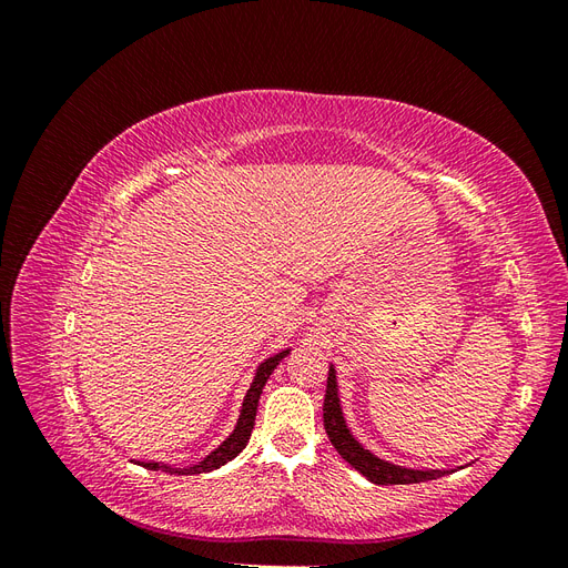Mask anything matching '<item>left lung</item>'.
Returning a JSON list of instances; mask_svg holds the SVG:
<instances>
[{
  "instance_id": "8db88e82",
  "label": "left lung",
  "mask_w": 568,
  "mask_h": 568,
  "mask_svg": "<svg viewBox=\"0 0 568 568\" xmlns=\"http://www.w3.org/2000/svg\"><path fill=\"white\" fill-rule=\"evenodd\" d=\"M324 428L329 436L336 453L346 459L353 469H357L372 484L379 486H405V484H422V480H436L445 474H453V469H409L400 464L386 462L376 457L359 443L346 424L341 407L338 382H336V367L329 365V376H326V395H324Z\"/></svg>"
}]
</instances>
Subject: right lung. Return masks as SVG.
<instances>
[{
  "label": "right lung",
  "instance_id": "add662e5",
  "mask_svg": "<svg viewBox=\"0 0 568 568\" xmlns=\"http://www.w3.org/2000/svg\"><path fill=\"white\" fill-rule=\"evenodd\" d=\"M288 353H291V348H284L280 353L265 357L263 363L257 365L255 376H253V382H251V388L244 395L242 412H239V419H236L234 432L225 440H222L211 455H205L196 464H189V467H173V464H163V462H136V464H142V467L153 469V471H168V474H175V476H192V474H205V471L220 469L222 464L232 462L239 453L246 448V443L251 438L253 424H255V412H257V400H261V393H263V388H265V384L270 379V374L277 369V365L282 363V359Z\"/></svg>",
  "mask_w": 568,
  "mask_h": 568
}]
</instances>
